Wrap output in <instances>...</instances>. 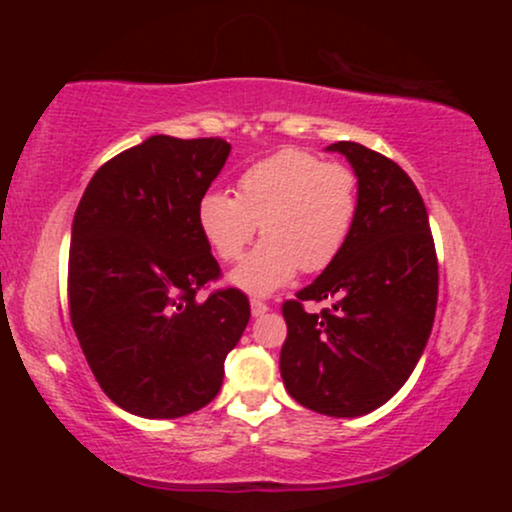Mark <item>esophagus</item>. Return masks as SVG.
Listing matches in <instances>:
<instances>
[{"mask_svg":"<svg viewBox=\"0 0 512 512\" xmlns=\"http://www.w3.org/2000/svg\"><path fill=\"white\" fill-rule=\"evenodd\" d=\"M250 310H252V317H260V315L267 313L269 305L262 303L260 298H252V301H250Z\"/></svg>","mask_w":512,"mask_h":512,"instance_id":"1","label":"esophagus"}]
</instances>
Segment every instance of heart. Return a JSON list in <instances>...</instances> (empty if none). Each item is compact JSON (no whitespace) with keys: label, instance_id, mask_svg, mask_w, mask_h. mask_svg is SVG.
<instances>
[{"label":"heart","instance_id":"b5f03b06","mask_svg":"<svg viewBox=\"0 0 512 512\" xmlns=\"http://www.w3.org/2000/svg\"><path fill=\"white\" fill-rule=\"evenodd\" d=\"M356 209L354 170L286 149L245 170L236 195L204 192L197 204V223L223 262L243 257L260 223L264 240L233 269L228 281L264 296L289 284L298 269H325L342 252Z\"/></svg>","mask_w":512,"mask_h":512}]
</instances>
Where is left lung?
<instances>
[{
    "mask_svg": "<svg viewBox=\"0 0 512 512\" xmlns=\"http://www.w3.org/2000/svg\"><path fill=\"white\" fill-rule=\"evenodd\" d=\"M358 180V209L342 252L284 303L279 368L289 395L317 414H370L407 383L431 337L438 260L426 204L411 178L378 151L337 142ZM305 300H332L305 314Z\"/></svg>",
    "mask_w": 512,
    "mask_h": 512,
    "instance_id": "left-lung-1",
    "label": "left lung"
}]
</instances>
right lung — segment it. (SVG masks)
<instances>
[{
  "label": "right lung",
  "mask_w": 512,
  "mask_h": 512,
  "mask_svg": "<svg viewBox=\"0 0 512 512\" xmlns=\"http://www.w3.org/2000/svg\"><path fill=\"white\" fill-rule=\"evenodd\" d=\"M228 154L223 139L154 134L98 168L76 207L69 315L98 385L134 416L207 407L248 327L238 289L195 298L219 276L197 204Z\"/></svg>",
  "instance_id": "obj_1"
}]
</instances>
